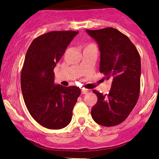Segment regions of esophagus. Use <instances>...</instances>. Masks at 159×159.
I'll list each match as a JSON object with an SVG mask.
<instances>
[{"instance_id":"esophagus-1","label":"esophagus","mask_w":159,"mask_h":159,"mask_svg":"<svg viewBox=\"0 0 159 159\" xmlns=\"http://www.w3.org/2000/svg\"><path fill=\"white\" fill-rule=\"evenodd\" d=\"M88 92H89V90H87V89H81V93L83 94V95H84V94H87Z\"/></svg>"}]
</instances>
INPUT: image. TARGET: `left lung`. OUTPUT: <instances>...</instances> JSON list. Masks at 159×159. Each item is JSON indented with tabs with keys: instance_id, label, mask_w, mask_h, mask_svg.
Here are the masks:
<instances>
[{
	"instance_id": "obj_1",
	"label": "left lung",
	"mask_w": 159,
	"mask_h": 159,
	"mask_svg": "<svg viewBox=\"0 0 159 159\" xmlns=\"http://www.w3.org/2000/svg\"><path fill=\"white\" fill-rule=\"evenodd\" d=\"M100 51L99 71L111 79L108 95L93 90L98 101L91 113L95 123L112 127L122 123L134 108L140 93L141 57L130 39L113 28L86 30Z\"/></svg>"
}]
</instances>
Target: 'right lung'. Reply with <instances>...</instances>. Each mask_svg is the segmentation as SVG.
Wrapping results in <instances>:
<instances>
[{
  "mask_svg": "<svg viewBox=\"0 0 159 159\" xmlns=\"http://www.w3.org/2000/svg\"><path fill=\"white\" fill-rule=\"evenodd\" d=\"M78 32L53 31L35 39L26 53L21 73L25 103L43 127L59 130L67 127L81 89L54 83L53 69Z\"/></svg>",
  "mask_w": 159,
  "mask_h": 159,
  "instance_id": "obj_1",
  "label": "right lung"
}]
</instances>
